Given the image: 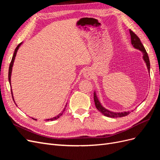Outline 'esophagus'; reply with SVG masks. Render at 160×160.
Masks as SVG:
<instances>
[{
	"instance_id": "obj_1",
	"label": "esophagus",
	"mask_w": 160,
	"mask_h": 160,
	"mask_svg": "<svg viewBox=\"0 0 160 160\" xmlns=\"http://www.w3.org/2000/svg\"><path fill=\"white\" fill-rule=\"evenodd\" d=\"M83 77H85V78H86L87 79L91 80V79H93V72H92L90 70L85 69L83 72Z\"/></svg>"
}]
</instances>
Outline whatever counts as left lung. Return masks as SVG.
Returning a JSON list of instances; mask_svg holds the SVG:
<instances>
[{
	"instance_id": "left-lung-1",
	"label": "left lung",
	"mask_w": 160,
	"mask_h": 160,
	"mask_svg": "<svg viewBox=\"0 0 160 160\" xmlns=\"http://www.w3.org/2000/svg\"><path fill=\"white\" fill-rule=\"evenodd\" d=\"M130 35H131V41H132V45L135 48V49H138L140 51H142L143 53V59L146 62L147 68L148 70L149 73L150 72V62L148 53L145 49L143 45L141 42L139 38L135 35V34L132 31L129 30ZM94 101H95V105L96 106V108L98 109L100 112L104 115L105 116H107L109 118H121V117H124V116H126L130 113V111H123V112H113V111H111L106 108H105L101 104L100 101L97 96L96 91H94Z\"/></svg>"
}]
</instances>
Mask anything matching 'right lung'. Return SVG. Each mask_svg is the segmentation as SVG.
<instances>
[{
  "instance_id": "obj_1",
  "label": "right lung",
  "mask_w": 160,
  "mask_h": 160,
  "mask_svg": "<svg viewBox=\"0 0 160 160\" xmlns=\"http://www.w3.org/2000/svg\"><path fill=\"white\" fill-rule=\"evenodd\" d=\"M22 43V42H21L20 44L18 45V46L17 47V48H16V49H15V50H14V54H13V56H12V60H11V64H10V66H9V69H8V81H9V83H10V85H11V73H12V66H13V64H14V59H15V57H16V55H17V51L18 50V48H19V47H20V46L21 45ZM11 94H12V99H13V101H14V103H15V101H14V98H13V94H12V89H11ZM15 104H16V103H15ZM16 105H17V104H16ZM66 107H67V105H65V108L63 109V110H62V113H59V115H57V116H55V117H54V118H51V119H46V120H47V121H49V120H50V121H53V120L57 119L58 118H60L61 116L62 115V113H63L64 111H65ZM32 119H35V120H36V121H37V119H34V118H32Z\"/></svg>"
}]
</instances>
